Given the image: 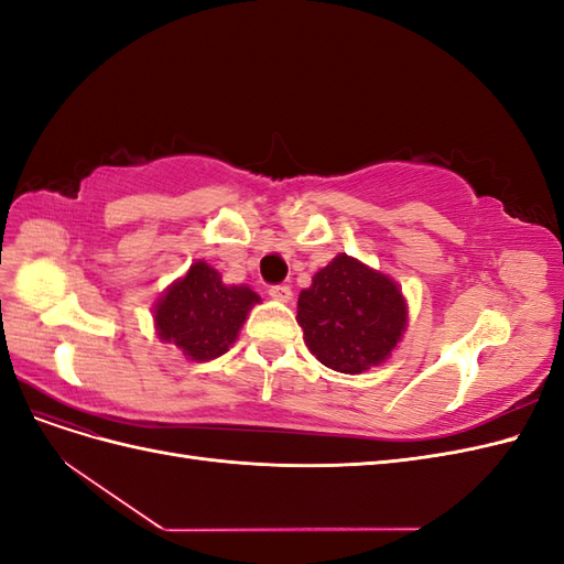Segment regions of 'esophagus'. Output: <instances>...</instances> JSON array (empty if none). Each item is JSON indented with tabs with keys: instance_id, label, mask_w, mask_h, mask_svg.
Returning <instances> with one entry per match:
<instances>
[{
	"instance_id": "obj_1",
	"label": "esophagus",
	"mask_w": 564,
	"mask_h": 564,
	"mask_svg": "<svg viewBox=\"0 0 564 564\" xmlns=\"http://www.w3.org/2000/svg\"><path fill=\"white\" fill-rule=\"evenodd\" d=\"M268 294L275 299V301H282V303H289L292 301V289H289L286 284H272L270 289H268Z\"/></svg>"
}]
</instances>
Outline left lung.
Segmentation results:
<instances>
[{"label":"left lung","mask_w":564,"mask_h":564,"mask_svg":"<svg viewBox=\"0 0 564 564\" xmlns=\"http://www.w3.org/2000/svg\"><path fill=\"white\" fill-rule=\"evenodd\" d=\"M296 319L305 346L324 367L362 373L398 346L406 305L390 278L338 253L301 292Z\"/></svg>","instance_id":"1"}]
</instances>
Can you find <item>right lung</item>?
<instances>
[{
	"instance_id": "right-lung-1",
	"label": "right lung",
	"mask_w": 564,
	"mask_h": 564,
	"mask_svg": "<svg viewBox=\"0 0 564 564\" xmlns=\"http://www.w3.org/2000/svg\"><path fill=\"white\" fill-rule=\"evenodd\" d=\"M259 301V294L249 286H228L212 265L197 261L160 299L155 308L158 334L191 360L207 362L235 344L247 313Z\"/></svg>"
}]
</instances>
